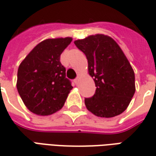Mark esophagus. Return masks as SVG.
Instances as JSON below:
<instances>
[{"instance_id": "esophagus-1", "label": "esophagus", "mask_w": 156, "mask_h": 156, "mask_svg": "<svg viewBox=\"0 0 156 156\" xmlns=\"http://www.w3.org/2000/svg\"><path fill=\"white\" fill-rule=\"evenodd\" d=\"M78 82H79V78H76L75 79L73 80V83H75V85H78Z\"/></svg>"}]
</instances>
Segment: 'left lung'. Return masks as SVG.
Masks as SVG:
<instances>
[{
    "instance_id": "left-lung-1",
    "label": "left lung",
    "mask_w": 156,
    "mask_h": 156,
    "mask_svg": "<svg viewBox=\"0 0 156 156\" xmlns=\"http://www.w3.org/2000/svg\"><path fill=\"white\" fill-rule=\"evenodd\" d=\"M74 44L87 56L96 87L94 95L85 98L87 108L107 118L122 113L135 92V77L121 48L111 37L100 34L76 40Z\"/></svg>"
}]
</instances>
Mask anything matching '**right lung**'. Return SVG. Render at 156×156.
I'll return each mask as SVG.
<instances>
[{
    "mask_svg": "<svg viewBox=\"0 0 156 156\" xmlns=\"http://www.w3.org/2000/svg\"><path fill=\"white\" fill-rule=\"evenodd\" d=\"M72 38L48 39L37 44L26 56L18 69L17 89L29 110L47 116L63 107L72 90L66 77L61 54Z\"/></svg>",
    "mask_w": 156,
    "mask_h": 156,
    "instance_id": "right-lung-1",
    "label": "right lung"
}]
</instances>
